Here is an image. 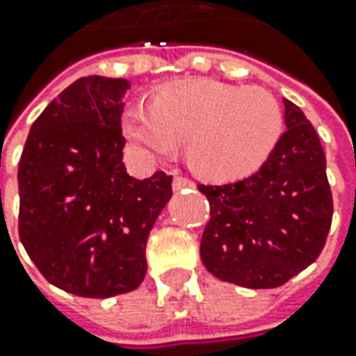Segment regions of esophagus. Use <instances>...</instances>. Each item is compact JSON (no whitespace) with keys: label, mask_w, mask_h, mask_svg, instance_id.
<instances>
[{"label":"esophagus","mask_w":356,"mask_h":356,"mask_svg":"<svg viewBox=\"0 0 356 356\" xmlns=\"http://www.w3.org/2000/svg\"><path fill=\"white\" fill-rule=\"evenodd\" d=\"M190 188H194V182L188 180V178H182V176H176L174 182H172V190L174 192H182V190H190Z\"/></svg>","instance_id":"34e87169"}]
</instances>
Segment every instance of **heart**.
<instances>
[{
	"mask_svg": "<svg viewBox=\"0 0 356 356\" xmlns=\"http://www.w3.org/2000/svg\"><path fill=\"white\" fill-rule=\"evenodd\" d=\"M120 132L152 156H170L188 140V160L200 176L238 180L275 150L283 111L261 87L188 79L158 89L150 104H129L120 113Z\"/></svg>",
	"mask_w": 356,
	"mask_h": 356,
	"instance_id": "b5f03b06",
	"label": "heart"
}]
</instances>
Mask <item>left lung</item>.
I'll return each instance as SVG.
<instances>
[{
  "label": "left lung",
  "instance_id": "obj_1",
  "mask_svg": "<svg viewBox=\"0 0 356 356\" xmlns=\"http://www.w3.org/2000/svg\"><path fill=\"white\" fill-rule=\"evenodd\" d=\"M285 127L266 164L222 186H198L210 202L200 257L218 280L271 289L311 266L333 218L321 140L303 111L283 99Z\"/></svg>",
  "mask_w": 356,
  "mask_h": 356
}]
</instances>
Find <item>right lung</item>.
Here are the masks:
<instances>
[{"mask_svg": "<svg viewBox=\"0 0 356 356\" xmlns=\"http://www.w3.org/2000/svg\"><path fill=\"white\" fill-rule=\"evenodd\" d=\"M127 79L81 76L29 130L17 172L19 238L43 277L81 297L129 293L146 275V239L172 176L127 174Z\"/></svg>", "mask_w": 356, "mask_h": 356, "instance_id": "right-lung-1", "label": "right lung"}]
</instances>
